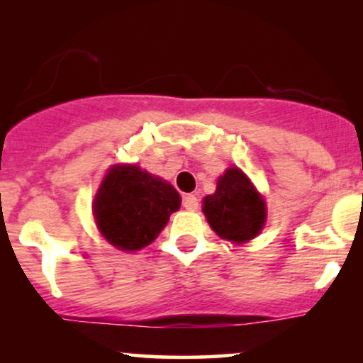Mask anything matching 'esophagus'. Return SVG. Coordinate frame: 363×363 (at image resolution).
<instances>
[{
	"instance_id": "1",
	"label": "esophagus",
	"mask_w": 363,
	"mask_h": 363,
	"mask_svg": "<svg viewBox=\"0 0 363 363\" xmlns=\"http://www.w3.org/2000/svg\"><path fill=\"white\" fill-rule=\"evenodd\" d=\"M182 205H184L186 210L196 211V210H198V206H199V201H198V198H196L194 194H186L184 199H182Z\"/></svg>"
}]
</instances>
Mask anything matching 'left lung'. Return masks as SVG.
Wrapping results in <instances>:
<instances>
[{"label":"left lung","instance_id":"left-lung-1","mask_svg":"<svg viewBox=\"0 0 363 363\" xmlns=\"http://www.w3.org/2000/svg\"><path fill=\"white\" fill-rule=\"evenodd\" d=\"M203 213L215 234L244 244L262 230L266 203L240 169L230 167L216 181V191L203 199Z\"/></svg>","mask_w":363,"mask_h":363}]
</instances>
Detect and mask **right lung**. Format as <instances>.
<instances>
[{"label":"right lung","mask_w":363,"mask_h":363,"mask_svg":"<svg viewBox=\"0 0 363 363\" xmlns=\"http://www.w3.org/2000/svg\"><path fill=\"white\" fill-rule=\"evenodd\" d=\"M181 206L172 184L138 165H114L94 199V216L107 242L121 251H140L157 239Z\"/></svg>","instance_id":"right-lung-1"}]
</instances>
